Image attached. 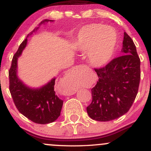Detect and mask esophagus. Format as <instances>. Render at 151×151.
I'll return each instance as SVG.
<instances>
[{
    "instance_id": "34e87169",
    "label": "esophagus",
    "mask_w": 151,
    "mask_h": 151,
    "mask_svg": "<svg viewBox=\"0 0 151 151\" xmlns=\"http://www.w3.org/2000/svg\"><path fill=\"white\" fill-rule=\"evenodd\" d=\"M84 66H82V65H79V66H76L75 67H74L73 69H72V70L70 72V76L71 77H72L73 78H78L79 77V76L80 75V72H81V70H82V68L84 67ZM75 93V90L74 89H73L72 87H71V86H68L67 89V95H72L74 94V93Z\"/></svg>"
}]
</instances>
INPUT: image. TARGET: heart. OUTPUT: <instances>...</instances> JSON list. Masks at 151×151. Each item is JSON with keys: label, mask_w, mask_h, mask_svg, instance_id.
<instances>
[{"label": "heart", "mask_w": 151, "mask_h": 151, "mask_svg": "<svg viewBox=\"0 0 151 151\" xmlns=\"http://www.w3.org/2000/svg\"><path fill=\"white\" fill-rule=\"evenodd\" d=\"M116 40V33L112 27L92 23L81 29L76 45L81 51H89L88 58L93 65L101 67L111 59Z\"/></svg>", "instance_id": "b5f03b06"}]
</instances>
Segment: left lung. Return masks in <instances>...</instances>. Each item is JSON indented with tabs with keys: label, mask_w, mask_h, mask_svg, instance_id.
<instances>
[{
	"label": "left lung",
	"mask_w": 151,
	"mask_h": 151,
	"mask_svg": "<svg viewBox=\"0 0 151 151\" xmlns=\"http://www.w3.org/2000/svg\"><path fill=\"white\" fill-rule=\"evenodd\" d=\"M141 61L131 37L124 32L121 56L105 67L94 69L99 80L91 89L88 115L98 121L118 119L129 111L138 93Z\"/></svg>",
	"instance_id": "8db88e82"
}]
</instances>
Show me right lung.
Here are the masks:
<instances>
[{
    "instance_id": "obj_1",
    "label": "right lung",
    "mask_w": 151,
    "mask_h": 151,
    "mask_svg": "<svg viewBox=\"0 0 151 151\" xmlns=\"http://www.w3.org/2000/svg\"><path fill=\"white\" fill-rule=\"evenodd\" d=\"M49 21L52 22L53 20L46 19L42 20L39 26ZM38 28L39 27L29 35H32ZM27 37L20 44L12 60L11 67L9 70L10 92L20 113L36 124H50L60 116L63 105V101L55 94L54 90L55 78L52 79L42 87L30 88L25 85L17 74L18 59L27 45Z\"/></svg>"
}]
</instances>
